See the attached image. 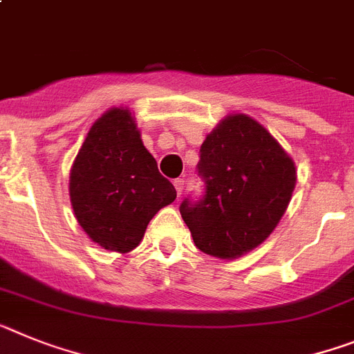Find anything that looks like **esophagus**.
Masks as SVG:
<instances>
[{
	"instance_id": "esophagus-1",
	"label": "esophagus",
	"mask_w": 354,
	"mask_h": 354,
	"mask_svg": "<svg viewBox=\"0 0 354 354\" xmlns=\"http://www.w3.org/2000/svg\"><path fill=\"white\" fill-rule=\"evenodd\" d=\"M174 186H175V192H177V195L180 197V193H183V189H184V179H175Z\"/></svg>"
}]
</instances>
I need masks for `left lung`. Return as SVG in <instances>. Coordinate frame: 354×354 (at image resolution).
<instances>
[{
	"instance_id": "1",
	"label": "left lung",
	"mask_w": 354,
	"mask_h": 354,
	"mask_svg": "<svg viewBox=\"0 0 354 354\" xmlns=\"http://www.w3.org/2000/svg\"><path fill=\"white\" fill-rule=\"evenodd\" d=\"M198 201L180 214L195 245L214 258L245 254L268 238L295 188V165L265 127L245 114L222 120L201 147Z\"/></svg>"
}]
</instances>
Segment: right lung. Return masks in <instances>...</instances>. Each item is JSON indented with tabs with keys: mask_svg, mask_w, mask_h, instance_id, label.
<instances>
[{
	"mask_svg": "<svg viewBox=\"0 0 354 354\" xmlns=\"http://www.w3.org/2000/svg\"><path fill=\"white\" fill-rule=\"evenodd\" d=\"M69 195L75 216L100 247L131 252L148 222L177 197L152 153L145 148L127 109L96 120L71 168Z\"/></svg>",
	"mask_w": 354,
	"mask_h": 354,
	"instance_id": "obj_1",
	"label": "right lung"
}]
</instances>
